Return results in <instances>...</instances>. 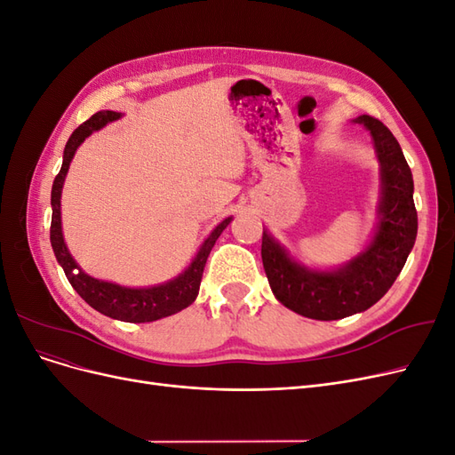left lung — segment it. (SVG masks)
<instances>
[{
  "mask_svg": "<svg viewBox=\"0 0 455 455\" xmlns=\"http://www.w3.org/2000/svg\"><path fill=\"white\" fill-rule=\"evenodd\" d=\"M353 123L370 132L379 161L378 226L366 249L339 267L315 269L296 261L267 229L261 235V261L275 298L315 321H338L374 306L403 271L418 235L414 178L401 146L374 117L359 116Z\"/></svg>",
  "mask_w": 455,
  "mask_h": 455,
  "instance_id": "8db88e82",
  "label": "left lung"
}]
</instances>
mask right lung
Returning a JSON list of instances; mask_svg holds the SVG:
<instances>
[{"label":"right lung","mask_w":455,"mask_h":455,"mask_svg":"<svg viewBox=\"0 0 455 455\" xmlns=\"http://www.w3.org/2000/svg\"><path fill=\"white\" fill-rule=\"evenodd\" d=\"M119 117L121 114L117 112L94 114L91 119L84 123V125H79L72 132L70 139H68L64 156H62V167L57 178H54L52 191H51V206H52L51 246H52L54 256L59 259V264L66 273L68 281H70V284L74 286V291L84 298L92 309L123 323H154L163 319V316L174 315L194 304L199 294L206 258H209L216 239L222 235V231L229 226L233 218L229 216L222 220V222L211 231V235L204 239L196 258L189 261V266L180 275H176L174 279L167 283L144 286V288H131V286H121L109 281L94 279L81 269L76 264L70 251H68L64 235H62V218H60L62 186L77 148L84 144L85 139H89L92 132L100 131L102 127L108 125V123H112Z\"/></svg>","instance_id":"obj_1"}]
</instances>
